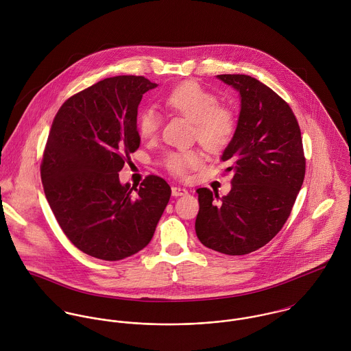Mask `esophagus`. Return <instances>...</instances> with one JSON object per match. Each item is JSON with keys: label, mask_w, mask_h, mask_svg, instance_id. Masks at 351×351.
<instances>
[{"label": "esophagus", "mask_w": 351, "mask_h": 351, "mask_svg": "<svg viewBox=\"0 0 351 351\" xmlns=\"http://www.w3.org/2000/svg\"><path fill=\"white\" fill-rule=\"evenodd\" d=\"M171 195L174 197H180V196H186L188 195V191L185 188H181V186H171Z\"/></svg>", "instance_id": "esophagus-1"}]
</instances>
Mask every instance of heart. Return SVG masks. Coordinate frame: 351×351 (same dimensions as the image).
<instances>
[{"mask_svg":"<svg viewBox=\"0 0 351 351\" xmlns=\"http://www.w3.org/2000/svg\"><path fill=\"white\" fill-rule=\"evenodd\" d=\"M165 105L195 123L197 141L208 151L223 150L232 139L237 128L234 113L220 106L216 95L205 90L196 82H185L165 97ZM138 131L143 138H154L160 127V114L145 109L138 116ZM201 158L196 151H171L165 158L166 169L176 176H185L196 167Z\"/></svg>","mask_w":351,"mask_h":351,"instance_id":"1","label":"heart"}]
</instances>
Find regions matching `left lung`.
<instances>
[{"instance_id":"1","label":"left lung","mask_w":351,"mask_h":351,"mask_svg":"<svg viewBox=\"0 0 351 351\" xmlns=\"http://www.w3.org/2000/svg\"><path fill=\"white\" fill-rule=\"evenodd\" d=\"M239 93L235 134L221 160L232 166V186L219 197L197 189L196 234L227 255H245L269 243L288 220L305 176L300 127L291 106L265 84L245 74H221Z\"/></svg>"}]
</instances>
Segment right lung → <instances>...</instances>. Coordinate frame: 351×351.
<instances>
[{"instance_id":"right-lung-1","label":"right lung","mask_w":351,"mask_h":351,"mask_svg":"<svg viewBox=\"0 0 351 351\" xmlns=\"http://www.w3.org/2000/svg\"><path fill=\"white\" fill-rule=\"evenodd\" d=\"M158 85L145 77L105 78L74 95L51 125L40 176L64 235L85 254L120 261L150 243L170 200L169 184L149 176L139 188L119 171L138 150V106Z\"/></svg>"}]
</instances>
